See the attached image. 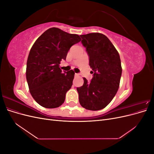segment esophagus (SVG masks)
Masks as SVG:
<instances>
[{"mask_svg":"<svg viewBox=\"0 0 154 154\" xmlns=\"http://www.w3.org/2000/svg\"><path fill=\"white\" fill-rule=\"evenodd\" d=\"M74 75H75L76 76H79V74H78V73H75V74H74Z\"/></svg>","mask_w":154,"mask_h":154,"instance_id":"obj_1","label":"esophagus"}]
</instances>
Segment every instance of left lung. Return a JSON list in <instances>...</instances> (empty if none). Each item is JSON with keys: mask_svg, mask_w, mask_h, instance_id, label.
Instances as JSON below:
<instances>
[{"mask_svg": "<svg viewBox=\"0 0 154 154\" xmlns=\"http://www.w3.org/2000/svg\"><path fill=\"white\" fill-rule=\"evenodd\" d=\"M82 44L89 57L93 77L90 82L83 78V86L77 87L79 101L85 109H104L118 92L122 73L119 54L107 37L99 32L80 35Z\"/></svg>", "mask_w": 154, "mask_h": 154, "instance_id": "obj_1", "label": "left lung"}]
</instances>
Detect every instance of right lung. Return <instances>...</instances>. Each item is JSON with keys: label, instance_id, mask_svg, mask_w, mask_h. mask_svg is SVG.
I'll list each match as a JSON object with an SVG mask.
<instances>
[{"label": "right lung", "instance_id": "right-lung-1", "mask_svg": "<svg viewBox=\"0 0 154 154\" xmlns=\"http://www.w3.org/2000/svg\"><path fill=\"white\" fill-rule=\"evenodd\" d=\"M80 40L78 35L51 27L32 46L27 61L26 79L31 96L40 105L53 109L64 102L74 72L72 70L62 72L60 63L66 59L71 46Z\"/></svg>", "mask_w": 154, "mask_h": 154}]
</instances>
